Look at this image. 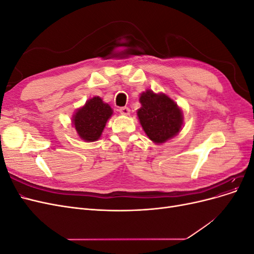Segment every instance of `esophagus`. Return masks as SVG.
Segmentation results:
<instances>
[{
  "instance_id": "esophagus-1",
  "label": "esophagus",
  "mask_w": 254,
  "mask_h": 254,
  "mask_svg": "<svg viewBox=\"0 0 254 254\" xmlns=\"http://www.w3.org/2000/svg\"><path fill=\"white\" fill-rule=\"evenodd\" d=\"M120 113L122 115H129L130 109L128 108V107H122V108H120Z\"/></svg>"
}]
</instances>
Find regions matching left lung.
Masks as SVG:
<instances>
[{"instance_id":"left-lung-1","label":"left lung","mask_w":254,"mask_h":254,"mask_svg":"<svg viewBox=\"0 0 254 254\" xmlns=\"http://www.w3.org/2000/svg\"><path fill=\"white\" fill-rule=\"evenodd\" d=\"M141 108L136 114L148 139L162 144L173 139L183 127V113L180 107L164 93L146 90L140 95Z\"/></svg>"}]
</instances>
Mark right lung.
I'll return each mask as SVG.
<instances>
[{
  "mask_svg": "<svg viewBox=\"0 0 254 254\" xmlns=\"http://www.w3.org/2000/svg\"><path fill=\"white\" fill-rule=\"evenodd\" d=\"M113 110L99 96H94L75 111L72 124L78 136L84 142H95L101 137Z\"/></svg>",
  "mask_w": 254,
  "mask_h": 254,
  "instance_id": "right-lung-1",
  "label": "right lung"
}]
</instances>
